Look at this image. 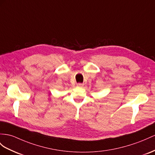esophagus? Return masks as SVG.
Segmentation results:
<instances>
[{
	"label": "esophagus",
	"instance_id": "esophagus-1",
	"mask_svg": "<svg viewBox=\"0 0 155 155\" xmlns=\"http://www.w3.org/2000/svg\"><path fill=\"white\" fill-rule=\"evenodd\" d=\"M77 86L78 87H83V86H84V84H82V83H78Z\"/></svg>",
	"mask_w": 155,
	"mask_h": 155
}]
</instances>
